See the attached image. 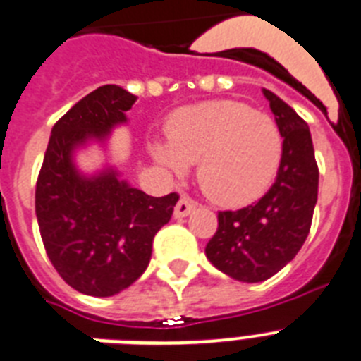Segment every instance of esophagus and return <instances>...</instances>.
I'll list each match as a JSON object with an SVG mask.
<instances>
[{"label": "esophagus", "mask_w": 361, "mask_h": 361, "mask_svg": "<svg viewBox=\"0 0 361 361\" xmlns=\"http://www.w3.org/2000/svg\"><path fill=\"white\" fill-rule=\"evenodd\" d=\"M197 208V204L193 202L191 199H188V197H180L177 202V206H175V212H173V216L175 219H184V216L190 215L193 209Z\"/></svg>", "instance_id": "esophagus-1"}]
</instances>
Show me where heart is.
<instances>
[{
	"label": "heart",
	"instance_id": "1",
	"mask_svg": "<svg viewBox=\"0 0 361 361\" xmlns=\"http://www.w3.org/2000/svg\"><path fill=\"white\" fill-rule=\"evenodd\" d=\"M168 142L155 141L153 159L175 171L197 162V180L222 206L255 202L269 190L283 153L271 117L238 101H208L178 108L166 126Z\"/></svg>",
	"mask_w": 361,
	"mask_h": 361
}]
</instances>
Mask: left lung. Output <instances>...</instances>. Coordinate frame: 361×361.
Wrapping results in <instances>:
<instances>
[{"label": "left lung", "mask_w": 361, "mask_h": 361, "mask_svg": "<svg viewBox=\"0 0 361 361\" xmlns=\"http://www.w3.org/2000/svg\"><path fill=\"white\" fill-rule=\"evenodd\" d=\"M283 137L275 183L253 206L220 212L206 257L238 282H264L289 264L311 229L318 199V166L309 126L279 95L262 88Z\"/></svg>", "instance_id": "left-lung-1"}]
</instances>
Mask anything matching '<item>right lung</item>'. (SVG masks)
I'll return each mask as SVG.
<instances>
[{"instance_id": "right-lung-1", "label": "right lung", "mask_w": 361, "mask_h": 361, "mask_svg": "<svg viewBox=\"0 0 361 361\" xmlns=\"http://www.w3.org/2000/svg\"><path fill=\"white\" fill-rule=\"evenodd\" d=\"M135 95L117 85L73 104L54 124L36 184V216L50 262L82 295L114 296L146 271L155 233L168 224L177 193L149 197L110 162L86 173L78 153L106 152L114 128L128 123Z\"/></svg>"}]
</instances>
